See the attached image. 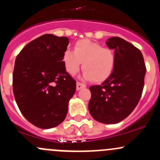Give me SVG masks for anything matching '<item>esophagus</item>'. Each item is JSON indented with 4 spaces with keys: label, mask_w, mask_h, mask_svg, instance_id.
Instances as JSON below:
<instances>
[{
    "label": "esophagus",
    "mask_w": 160,
    "mask_h": 160,
    "mask_svg": "<svg viewBox=\"0 0 160 160\" xmlns=\"http://www.w3.org/2000/svg\"><path fill=\"white\" fill-rule=\"evenodd\" d=\"M86 88V85L83 84V83H80V82H77V90H80L82 88Z\"/></svg>",
    "instance_id": "1"
}]
</instances>
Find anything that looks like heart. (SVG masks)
<instances>
[{"instance_id": "1", "label": "heart", "mask_w": 160, "mask_h": 160, "mask_svg": "<svg viewBox=\"0 0 160 160\" xmlns=\"http://www.w3.org/2000/svg\"><path fill=\"white\" fill-rule=\"evenodd\" d=\"M66 70L74 75L83 62L82 78L94 82H103L112 73L115 66V56L112 50L103 48L101 44L89 39L79 40L74 50L67 49L63 53Z\"/></svg>"}]
</instances>
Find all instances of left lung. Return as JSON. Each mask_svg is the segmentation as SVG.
<instances>
[{
	"label": "left lung",
	"mask_w": 160,
	"mask_h": 160,
	"mask_svg": "<svg viewBox=\"0 0 160 160\" xmlns=\"http://www.w3.org/2000/svg\"><path fill=\"white\" fill-rule=\"evenodd\" d=\"M106 45L114 50L115 66L101 85L90 87L88 109L94 120L117 124L126 118L138 104L144 88L146 69L139 49L119 37H111Z\"/></svg>",
	"instance_id": "left-lung-1"
}]
</instances>
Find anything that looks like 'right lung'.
I'll list each match as a JSON object with an SVG mask.
<instances>
[{
  "label": "right lung",
  "instance_id": "obj_1",
  "mask_svg": "<svg viewBox=\"0 0 160 160\" xmlns=\"http://www.w3.org/2000/svg\"><path fill=\"white\" fill-rule=\"evenodd\" d=\"M68 44L67 37L46 34L27 44L15 59L14 98L24 117L38 128L56 127L68 112L76 91L63 62Z\"/></svg>",
  "mask_w": 160,
  "mask_h": 160
}]
</instances>
